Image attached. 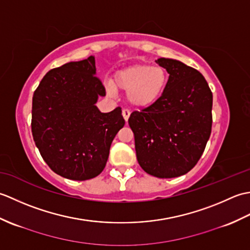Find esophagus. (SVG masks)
<instances>
[{
  "mask_svg": "<svg viewBox=\"0 0 250 250\" xmlns=\"http://www.w3.org/2000/svg\"><path fill=\"white\" fill-rule=\"evenodd\" d=\"M131 115V111L129 109H122V116H124V118L125 121L129 120V117Z\"/></svg>",
  "mask_w": 250,
  "mask_h": 250,
  "instance_id": "1",
  "label": "esophagus"
}]
</instances>
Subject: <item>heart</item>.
Here are the masks:
<instances>
[{
  "mask_svg": "<svg viewBox=\"0 0 250 250\" xmlns=\"http://www.w3.org/2000/svg\"><path fill=\"white\" fill-rule=\"evenodd\" d=\"M167 86V74L159 65H133L119 71L115 83H106V91L115 95L117 89L126 91V100L135 107H147L161 98Z\"/></svg>",
  "mask_w": 250,
  "mask_h": 250,
  "instance_id": "b5f03b06",
  "label": "heart"
}]
</instances>
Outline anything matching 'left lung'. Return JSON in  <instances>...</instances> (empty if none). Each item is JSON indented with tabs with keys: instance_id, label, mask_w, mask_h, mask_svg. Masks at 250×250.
I'll return each mask as SVG.
<instances>
[{
	"instance_id": "left-lung-1",
	"label": "left lung",
	"mask_w": 250,
	"mask_h": 250,
	"mask_svg": "<svg viewBox=\"0 0 250 250\" xmlns=\"http://www.w3.org/2000/svg\"><path fill=\"white\" fill-rule=\"evenodd\" d=\"M168 73L166 91L156 103L133 111L136 158L146 173L178 177L193 168L211 132L213 93L204 76L178 60L156 61Z\"/></svg>"
}]
</instances>
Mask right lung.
I'll list each match as a JSON object with an SVG mask.
<instances>
[{
  "mask_svg": "<svg viewBox=\"0 0 250 250\" xmlns=\"http://www.w3.org/2000/svg\"><path fill=\"white\" fill-rule=\"evenodd\" d=\"M95 59L50 70L34 91L32 134L41 156L60 176L97 177L107 162L111 142L124 128L121 108L101 113L95 103L105 88L95 76Z\"/></svg>",
  "mask_w": 250,
  "mask_h": 250,
  "instance_id": "right-lung-1",
  "label": "right lung"
}]
</instances>
